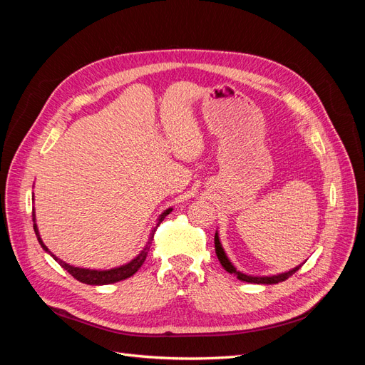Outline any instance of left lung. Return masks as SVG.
I'll return each instance as SVG.
<instances>
[{"mask_svg": "<svg viewBox=\"0 0 365 365\" xmlns=\"http://www.w3.org/2000/svg\"><path fill=\"white\" fill-rule=\"evenodd\" d=\"M215 250H216V256H217L220 264H222V268H224L225 271H228L230 274H235L239 280L247 282V283H257V284H260V283H262V284L280 283V282H284L286 279H289L294 272H297L298 269L302 268V264H300V267H297V268H294V269H291V271H288V272H282V274H279V275H271V277H252V275H247V274H244V272L237 271V269L233 267V263H231V262L228 260V257H227V254H225L222 245H220L217 233L215 235Z\"/></svg>", "mask_w": 365, "mask_h": 365, "instance_id": "left-lung-1", "label": "left lung"}]
</instances>
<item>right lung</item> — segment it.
Segmentation results:
<instances>
[{
  "instance_id": "obj_1",
  "label": "right lung",
  "mask_w": 365,
  "mask_h": 365,
  "mask_svg": "<svg viewBox=\"0 0 365 365\" xmlns=\"http://www.w3.org/2000/svg\"><path fill=\"white\" fill-rule=\"evenodd\" d=\"M170 212H172V208L165 210L164 213L160 215L157 227H160V224L163 222L164 217L168 216ZM157 227L152 230V233H150V236H149V242L146 244V247L143 248V251L138 254V256H137L134 260H130L129 263L123 264V267H118V268H113V269H108V271H96V269H85V268L71 267V264L62 262L61 259H58L56 256H54V254H51V252L48 251V248H47L46 245H43L42 239L39 237V231H38V227H36V224H35V215H33V228H35V233H36V237H38V240H39V244H41L42 250H46L48 254H51V257H53L54 260H56L63 269H67L76 280H79V282L86 283V284H109V283H115V282H120V280H125V279L130 277V275H134V274L140 269L141 264L145 263V260H146L148 251H149V248H150V244H152V240H153V235H155V231H157Z\"/></svg>"
}]
</instances>
